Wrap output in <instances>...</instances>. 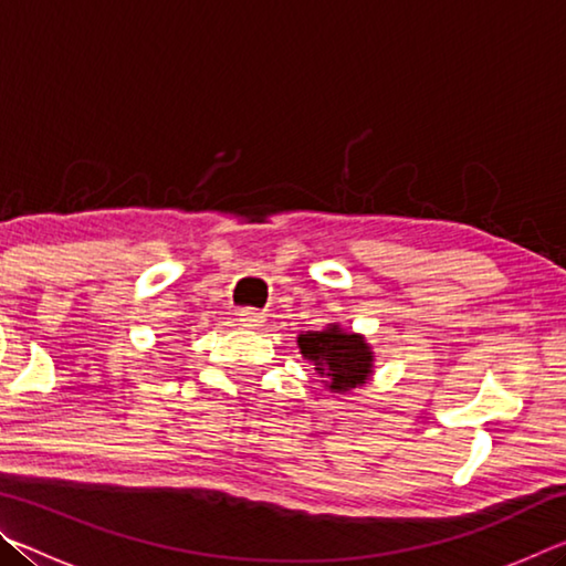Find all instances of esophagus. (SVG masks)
Here are the masks:
<instances>
[{
    "label": "esophagus",
    "mask_w": 566,
    "mask_h": 566,
    "mask_svg": "<svg viewBox=\"0 0 566 566\" xmlns=\"http://www.w3.org/2000/svg\"><path fill=\"white\" fill-rule=\"evenodd\" d=\"M264 319H266L264 314L256 312V310H242V312H239V322H242V327L256 329V327H262Z\"/></svg>",
    "instance_id": "obj_1"
}]
</instances>
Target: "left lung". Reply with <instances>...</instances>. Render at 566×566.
Listing matches in <instances>:
<instances>
[{"instance_id": "left-lung-1", "label": "left lung", "mask_w": 566, "mask_h": 566, "mask_svg": "<svg viewBox=\"0 0 566 566\" xmlns=\"http://www.w3.org/2000/svg\"><path fill=\"white\" fill-rule=\"evenodd\" d=\"M300 349L314 364L319 377H327L332 391H349L367 381L371 371V352L357 334H347L339 327L324 332H306L300 339Z\"/></svg>"}]
</instances>
